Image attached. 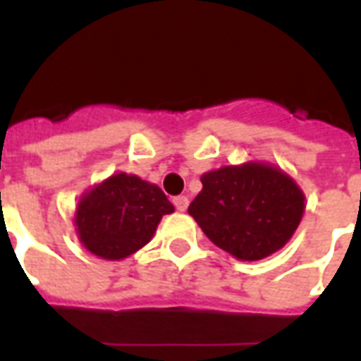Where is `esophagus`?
I'll return each instance as SVG.
<instances>
[{
	"instance_id": "obj_1",
	"label": "esophagus",
	"mask_w": 361,
	"mask_h": 361,
	"mask_svg": "<svg viewBox=\"0 0 361 361\" xmlns=\"http://www.w3.org/2000/svg\"><path fill=\"white\" fill-rule=\"evenodd\" d=\"M173 204H176V209H178V211L183 212L189 207V199L185 195L176 197V199H173Z\"/></svg>"
}]
</instances>
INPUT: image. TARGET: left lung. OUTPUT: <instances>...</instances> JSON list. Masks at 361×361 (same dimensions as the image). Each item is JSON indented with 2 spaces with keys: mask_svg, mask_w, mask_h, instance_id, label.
Instances as JSON below:
<instances>
[{
  "mask_svg": "<svg viewBox=\"0 0 361 361\" xmlns=\"http://www.w3.org/2000/svg\"><path fill=\"white\" fill-rule=\"evenodd\" d=\"M201 183L188 212L214 245L242 261L284 247L305 211L298 183L263 162L224 166L203 173Z\"/></svg>",
  "mask_w": 361,
  "mask_h": 361,
  "instance_id": "obj_1",
  "label": "left lung"
}]
</instances>
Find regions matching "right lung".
Here are the masks:
<instances>
[{
    "label": "right lung",
    "instance_id": "add662e5",
    "mask_svg": "<svg viewBox=\"0 0 361 361\" xmlns=\"http://www.w3.org/2000/svg\"><path fill=\"white\" fill-rule=\"evenodd\" d=\"M170 212L173 204L158 185L119 172L81 197L75 226L79 242L92 255L119 261L147 245Z\"/></svg>",
    "mask_w": 361,
    "mask_h": 361
}]
</instances>
